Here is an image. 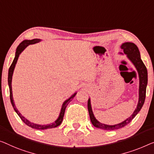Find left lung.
I'll use <instances>...</instances> for the list:
<instances>
[{
  "mask_svg": "<svg viewBox=\"0 0 154 154\" xmlns=\"http://www.w3.org/2000/svg\"><path fill=\"white\" fill-rule=\"evenodd\" d=\"M122 49H123V51L125 54H127L128 58L132 61V63L134 64L136 66L137 72L139 73V77H140V87H139V101L138 104L136 109L135 110L134 113L132 116H131L130 118H128L127 120H125L122 122L116 125H104V124L100 123L96 120L95 116L92 111L91 106V101L90 99L88 101V110L89 116H90V119L92 124H93L94 127L102 128V129L104 130H116L118 129V128H122L127 125L128 123H130L132 121L133 119L135 118V116L138 113V112L140 111L142 107H143L144 100H145L146 97V85H147V81H148V76H147V70L145 65H144L143 61H142L140 54V51L138 50V48L137 47L136 44L133 43L127 42L123 43L121 46Z\"/></svg>",
  "mask_w": 154,
  "mask_h": 154,
  "instance_id": "8db88e82",
  "label": "left lung"
}]
</instances>
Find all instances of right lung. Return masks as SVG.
I'll list each match as a JSON object with an SVG mask.
<instances>
[{"label":"right lung","mask_w":154,"mask_h":154,"mask_svg":"<svg viewBox=\"0 0 154 154\" xmlns=\"http://www.w3.org/2000/svg\"><path fill=\"white\" fill-rule=\"evenodd\" d=\"M41 40L38 39V38H34V39L32 40H26L23 41V42H21L19 44V45L17 47V51H16V55L14 59V61L11 64L10 68H9V72H8V84H9V87H10V100H11V105L14 109V111L17 112V113L18 114V116L20 117V118L21 119V120L23 122L27 125L29 127H30L33 128H36V129H40V130H43V129H47V128H54L58 127L59 125H61V123L62 122L63 119V116H64V113H65V111L66 109V106H68V104H69V102H71V100H72V98L75 97L76 93H75L74 95L71 96V97L69 98V99L66 100L64 103L63 104L62 108H61V113L60 115H59V117L58 119L54 122L52 123L51 125H36V124L32 123L28 121L26 118H25L23 116L20 114L18 111L17 110V108L15 106L14 103V100H13V97H12V91H11V79H12V75H13V72L15 68V65L17 62L18 56L20 54L23 50L25 48H26L27 46H28L30 44H34V43H36L37 42H39Z\"/></svg>","instance_id":"right-lung-1"}]
</instances>
